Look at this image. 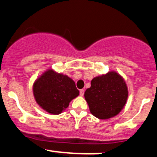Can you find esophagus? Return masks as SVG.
Segmentation results:
<instances>
[{
	"label": "esophagus",
	"mask_w": 157,
	"mask_h": 157,
	"mask_svg": "<svg viewBox=\"0 0 157 157\" xmlns=\"http://www.w3.org/2000/svg\"><path fill=\"white\" fill-rule=\"evenodd\" d=\"M80 96H83L84 95V90L83 89H80Z\"/></svg>",
	"instance_id": "esophagus-1"
}]
</instances>
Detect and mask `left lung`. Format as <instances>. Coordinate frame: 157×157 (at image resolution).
I'll use <instances>...</instances> for the list:
<instances>
[{"label": "left lung", "mask_w": 157, "mask_h": 157, "mask_svg": "<svg viewBox=\"0 0 157 157\" xmlns=\"http://www.w3.org/2000/svg\"><path fill=\"white\" fill-rule=\"evenodd\" d=\"M128 96L125 80L115 71L92 79L91 87L84 94L90 112L101 120L117 115L125 106Z\"/></svg>", "instance_id": "8db88e82"}]
</instances>
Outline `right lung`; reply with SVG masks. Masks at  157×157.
<instances>
[{
	"mask_svg": "<svg viewBox=\"0 0 157 157\" xmlns=\"http://www.w3.org/2000/svg\"><path fill=\"white\" fill-rule=\"evenodd\" d=\"M79 93L73 80L52 69L45 71L33 85L37 103L52 114L62 113Z\"/></svg>",
	"mask_w": 157,
	"mask_h": 157,
	"instance_id": "obj_1",
	"label": "right lung"
}]
</instances>
